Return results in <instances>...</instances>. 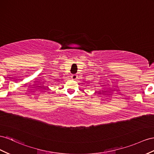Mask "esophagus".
<instances>
[{"instance_id":"obj_1","label":"esophagus","mask_w":154,"mask_h":154,"mask_svg":"<svg viewBox=\"0 0 154 154\" xmlns=\"http://www.w3.org/2000/svg\"><path fill=\"white\" fill-rule=\"evenodd\" d=\"M72 79H73V80H75L77 78V75H76V74H74V75H73L72 76Z\"/></svg>"}]
</instances>
